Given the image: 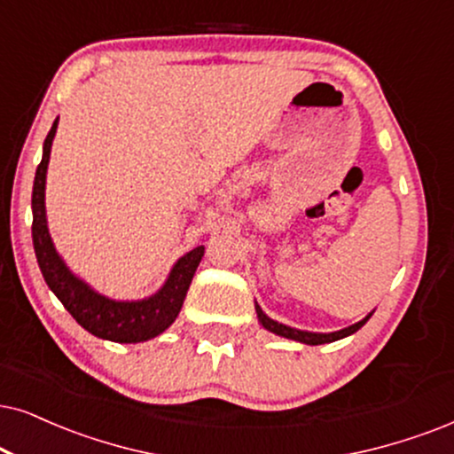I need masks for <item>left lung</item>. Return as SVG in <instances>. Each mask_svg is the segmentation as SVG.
I'll return each mask as SVG.
<instances>
[{"mask_svg":"<svg viewBox=\"0 0 454 454\" xmlns=\"http://www.w3.org/2000/svg\"><path fill=\"white\" fill-rule=\"evenodd\" d=\"M255 312H257V320H260V325L263 329L274 333V335H280V337H286V340H294V341H300V343H306V346H320V343H331V341H337V340H343V337L352 335L360 329V326H364L366 320L372 317V309L371 314H366L363 320H358L356 325H349L346 329L341 331H333V333H309V331H300V329H294V326H286L283 323H277V320H272L268 317L263 309L257 306L255 303Z\"/></svg>","mask_w":454,"mask_h":454,"instance_id":"1","label":"left lung"}]
</instances>
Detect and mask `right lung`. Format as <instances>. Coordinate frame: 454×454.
<instances>
[{"label":"right lung","instance_id":"obj_1","mask_svg":"<svg viewBox=\"0 0 454 454\" xmlns=\"http://www.w3.org/2000/svg\"><path fill=\"white\" fill-rule=\"evenodd\" d=\"M59 119L51 123L50 134L45 136L42 163L37 165L35 182H33V247L39 270L45 283L51 289L68 314L91 335L114 343H140L157 337L174 325L180 314L182 303L186 300L188 286L192 283L205 247H194L171 266L168 278L159 291L145 300H113L98 294L94 286L85 283L82 277L73 272L56 251L54 240L48 231V215H45V176L54 142Z\"/></svg>","mask_w":454,"mask_h":454}]
</instances>
